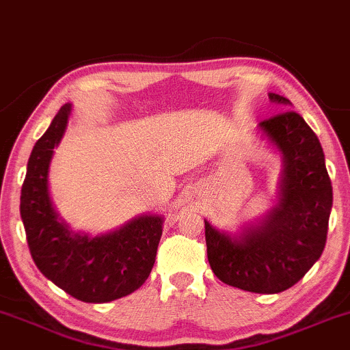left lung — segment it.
Wrapping results in <instances>:
<instances>
[{
    "label": "left lung",
    "mask_w": 350,
    "mask_h": 350,
    "mask_svg": "<svg viewBox=\"0 0 350 350\" xmlns=\"http://www.w3.org/2000/svg\"><path fill=\"white\" fill-rule=\"evenodd\" d=\"M269 99L292 104L273 92ZM259 129L284 159L279 202L258 225L237 237L205 220V241L210 267L223 284L252 293H279L293 287L323 254L332 186L321 143L300 113H275Z\"/></svg>",
    "instance_id": "obj_1"
}]
</instances>
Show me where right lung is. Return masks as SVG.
Here are the masks:
<instances>
[{"label": "right lung", "instance_id": "1", "mask_svg": "<svg viewBox=\"0 0 350 350\" xmlns=\"http://www.w3.org/2000/svg\"><path fill=\"white\" fill-rule=\"evenodd\" d=\"M71 112L63 104L33 146L21 189L29 251L39 271L68 295L86 303L127 297L148 279L163 233V217L143 215L107 234L75 233L55 212L49 166Z\"/></svg>", "mask_w": 350, "mask_h": 350}]
</instances>
